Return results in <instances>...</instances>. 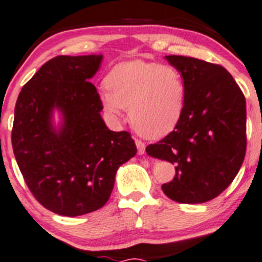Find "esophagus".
<instances>
[{"label":"esophagus","instance_id":"1","mask_svg":"<svg viewBox=\"0 0 262 262\" xmlns=\"http://www.w3.org/2000/svg\"><path fill=\"white\" fill-rule=\"evenodd\" d=\"M136 146H137V151H139V155H143L146 152V145L142 142V141L136 140Z\"/></svg>","mask_w":262,"mask_h":262}]
</instances>
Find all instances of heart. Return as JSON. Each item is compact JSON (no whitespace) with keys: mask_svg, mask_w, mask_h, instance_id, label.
Wrapping results in <instances>:
<instances>
[{"mask_svg":"<svg viewBox=\"0 0 262 262\" xmlns=\"http://www.w3.org/2000/svg\"><path fill=\"white\" fill-rule=\"evenodd\" d=\"M187 84L177 68L145 60L117 64L100 90V101L111 119L126 107L135 130L160 139L174 130L186 107Z\"/></svg>","mask_w":262,"mask_h":262,"instance_id":"obj_1","label":"heart"}]
</instances>
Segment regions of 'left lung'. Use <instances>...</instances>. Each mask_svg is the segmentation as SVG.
<instances>
[{
    "label": "left lung",
    "mask_w": 262,
    "mask_h": 262,
    "mask_svg": "<svg viewBox=\"0 0 262 262\" xmlns=\"http://www.w3.org/2000/svg\"><path fill=\"white\" fill-rule=\"evenodd\" d=\"M164 58L184 76L186 107L174 130L146 152L176 164L173 181L162 186L168 198L205 203L230 186L244 162L245 96L222 66L182 55Z\"/></svg>",
    "instance_id": "left-lung-1"
}]
</instances>
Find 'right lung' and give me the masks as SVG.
Instances as JSON below:
<instances>
[{"mask_svg":"<svg viewBox=\"0 0 262 262\" xmlns=\"http://www.w3.org/2000/svg\"><path fill=\"white\" fill-rule=\"evenodd\" d=\"M102 55H59L40 67L14 107L12 147L29 190L64 216L106 204L119 167L136 155L127 131L108 130L98 90L90 83ZM62 121L55 126L54 111Z\"/></svg>","mask_w":262,"mask_h":262,"instance_id":"add662e5","label":"right lung"}]
</instances>
